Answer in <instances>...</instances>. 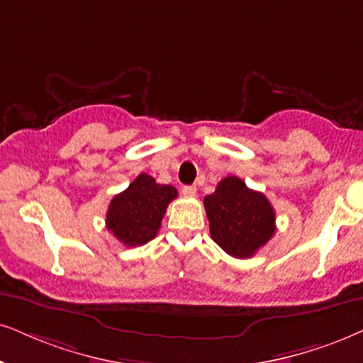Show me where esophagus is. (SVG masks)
<instances>
[{
  "label": "esophagus",
  "mask_w": 363,
  "mask_h": 363,
  "mask_svg": "<svg viewBox=\"0 0 363 363\" xmlns=\"http://www.w3.org/2000/svg\"><path fill=\"white\" fill-rule=\"evenodd\" d=\"M196 192H197L196 186H184V187H182V194L187 196V197H194Z\"/></svg>",
  "instance_id": "obj_1"
}]
</instances>
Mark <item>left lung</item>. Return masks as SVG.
<instances>
[{"label": "left lung", "instance_id": "obj_1", "mask_svg": "<svg viewBox=\"0 0 363 363\" xmlns=\"http://www.w3.org/2000/svg\"><path fill=\"white\" fill-rule=\"evenodd\" d=\"M204 208L211 238L235 258L255 256L277 231L272 203L236 176L224 177L213 194L204 197Z\"/></svg>", "mask_w": 363, "mask_h": 363}]
</instances>
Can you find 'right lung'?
Returning <instances> with one entry per match:
<instances>
[{
    "label": "right lung",
    "mask_w": 363,
    "mask_h": 363,
    "mask_svg": "<svg viewBox=\"0 0 363 363\" xmlns=\"http://www.w3.org/2000/svg\"><path fill=\"white\" fill-rule=\"evenodd\" d=\"M176 197V187L157 184L149 174H139L110 201L105 224L122 245L142 246L157 236L167 206Z\"/></svg>",
    "instance_id": "right-lung-1"
}]
</instances>
